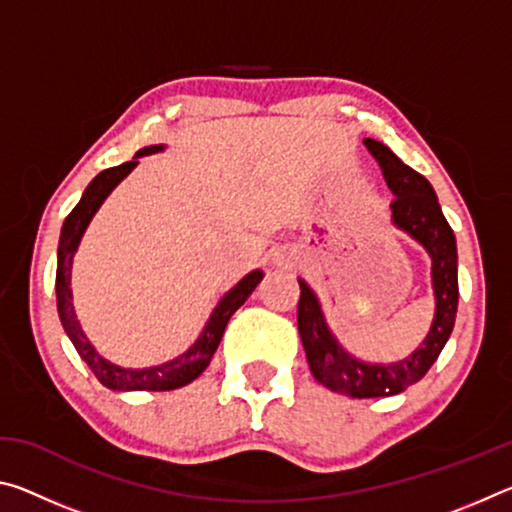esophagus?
I'll list each match as a JSON object with an SVG mask.
<instances>
[{
	"label": "esophagus",
	"mask_w": 512,
	"mask_h": 512,
	"mask_svg": "<svg viewBox=\"0 0 512 512\" xmlns=\"http://www.w3.org/2000/svg\"><path fill=\"white\" fill-rule=\"evenodd\" d=\"M275 262H277V264H287L289 257L282 255V253H275Z\"/></svg>",
	"instance_id": "esophagus-1"
}]
</instances>
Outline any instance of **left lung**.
Returning a JSON list of instances; mask_svg holds the SVG:
<instances>
[{"label":"left lung","mask_w":512,"mask_h":512,"mask_svg":"<svg viewBox=\"0 0 512 512\" xmlns=\"http://www.w3.org/2000/svg\"><path fill=\"white\" fill-rule=\"evenodd\" d=\"M363 144L375 155L384 171L386 185L395 196L391 203L393 225L418 241L431 257V289L436 309H433L429 334L409 357L393 363H368L354 357L336 341L314 289L298 277V332L305 345L311 375L329 391L359 400L397 395L427 375L452 334L458 307L456 237L440 210L436 192L427 178L404 164L386 144L377 140H363Z\"/></svg>","instance_id":"left-lung-1"}]
</instances>
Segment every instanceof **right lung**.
I'll list each match as a JSON object with an SVG mask.
<instances>
[{"mask_svg": "<svg viewBox=\"0 0 512 512\" xmlns=\"http://www.w3.org/2000/svg\"><path fill=\"white\" fill-rule=\"evenodd\" d=\"M158 151H164V144L144 146V149L135 153V158L131 162H124L119 164V167H110L106 171H101L99 176L85 187L79 205L69 212V216L63 223V230H60L58 268H56V302H58L60 323H63L69 341L74 343L76 352L81 354V359L88 363L90 370L94 372V377H97L103 386L110 388V391H173V388L187 386L189 381H194L207 366H210L214 352L223 339L225 325H228L230 316L244 305L250 293L255 291V287L264 277V273L257 268V271H250L246 277H241V280L228 293H223V298L216 302L210 318H207L201 336H198V339L189 345L183 354H178L176 359L164 361L160 366H151V368H124L108 361L106 357H101L99 350L94 348L92 341L85 336L79 318H76L74 298H72L74 255L76 250H79V244L85 235V230H88L92 216L99 212V207L110 196L112 189H115L121 180H124L128 173L137 167V164H140V158H144V155H153Z\"/></svg>", "mask_w": 512, "mask_h": 512, "instance_id": "1", "label": "right lung"}]
</instances>
